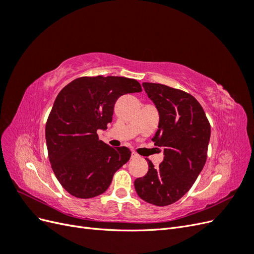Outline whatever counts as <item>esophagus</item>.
<instances>
[{
	"label": "esophagus",
	"instance_id": "34e87169",
	"mask_svg": "<svg viewBox=\"0 0 254 254\" xmlns=\"http://www.w3.org/2000/svg\"><path fill=\"white\" fill-rule=\"evenodd\" d=\"M137 158H139V155H137L136 152L132 151V152H131V159H137Z\"/></svg>",
	"mask_w": 254,
	"mask_h": 254
}]
</instances>
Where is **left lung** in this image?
Masks as SVG:
<instances>
[{
    "instance_id": "1",
    "label": "left lung",
    "mask_w": 254,
    "mask_h": 254,
    "mask_svg": "<svg viewBox=\"0 0 254 254\" xmlns=\"http://www.w3.org/2000/svg\"><path fill=\"white\" fill-rule=\"evenodd\" d=\"M142 86L159 112L155 145L164 148V159L134 181L137 195L158 206L170 205L186 195L205 164L211 126L201 105L187 92L165 84Z\"/></svg>"
}]
</instances>
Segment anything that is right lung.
Returning a JSON list of instances; mask_svg holds the SVG:
<instances>
[{"instance_id":"obj_1","label":"right lung","mask_w":254,"mask_h":254,"mask_svg":"<svg viewBox=\"0 0 254 254\" xmlns=\"http://www.w3.org/2000/svg\"><path fill=\"white\" fill-rule=\"evenodd\" d=\"M141 91L135 79L95 76L75 79L59 92L45 140L53 172L68 194L87 199L105 193L114 173L130 159L129 148H113L96 132L112 122L120 96Z\"/></svg>"}]
</instances>
